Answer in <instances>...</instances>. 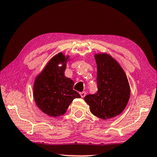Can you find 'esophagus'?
Segmentation results:
<instances>
[{"label":"esophagus","instance_id":"34e87169","mask_svg":"<svg viewBox=\"0 0 157 157\" xmlns=\"http://www.w3.org/2000/svg\"><path fill=\"white\" fill-rule=\"evenodd\" d=\"M80 95H81L82 98H84L85 95H86V92H85V91L81 92V93H80Z\"/></svg>","mask_w":157,"mask_h":157}]
</instances>
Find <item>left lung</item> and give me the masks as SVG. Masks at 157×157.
<instances>
[{"label":"left lung","instance_id":"1","mask_svg":"<svg viewBox=\"0 0 157 157\" xmlns=\"http://www.w3.org/2000/svg\"><path fill=\"white\" fill-rule=\"evenodd\" d=\"M97 63L98 91L87 95L84 100L94 116L111 118L122 113L128 102L130 88L123 68L107 54L95 55Z\"/></svg>","mask_w":157,"mask_h":157}]
</instances>
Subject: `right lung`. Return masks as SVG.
<instances>
[{
    "label": "right lung",
    "instance_id": "1",
    "mask_svg": "<svg viewBox=\"0 0 157 157\" xmlns=\"http://www.w3.org/2000/svg\"><path fill=\"white\" fill-rule=\"evenodd\" d=\"M68 58L62 52L55 55L34 81V101L38 107L50 117L64 114L73 100L81 97L73 90V81L64 75ZM59 64L62 66L59 67Z\"/></svg>",
    "mask_w": 157,
    "mask_h": 157
}]
</instances>
